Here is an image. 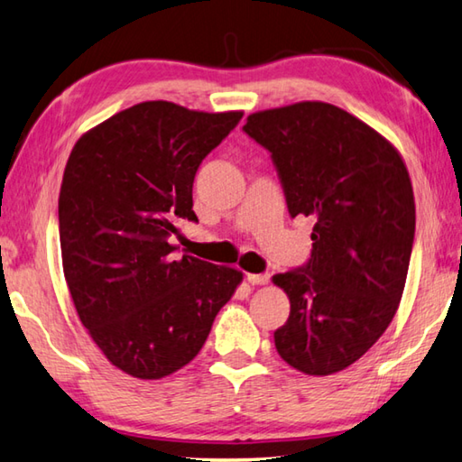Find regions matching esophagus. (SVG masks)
Here are the masks:
<instances>
[{
  "label": "esophagus",
  "mask_w": 462,
  "mask_h": 462,
  "mask_svg": "<svg viewBox=\"0 0 462 462\" xmlns=\"http://www.w3.org/2000/svg\"><path fill=\"white\" fill-rule=\"evenodd\" d=\"M245 277L251 285H265L269 282V273H247Z\"/></svg>",
  "instance_id": "esophagus-1"
}]
</instances>
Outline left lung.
<instances>
[{
	"label": "left lung",
	"instance_id": "1",
	"mask_svg": "<svg viewBox=\"0 0 462 462\" xmlns=\"http://www.w3.org/2000/svg\"><path fill=\"white\" fill-rule=\"evenodd\" d=\"M272 152L291 217H311V257L273 275L290 298L277 354L328 376L360 360L402 298L414 243V193L402 156L376 130L328 102L247 116Z\"/></svg>",
	"mask_w": 462,
	"mask_h": 462
}]
</instances>
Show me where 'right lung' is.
Segmentation results:
<instances>
[{
    "label": "right lung",
    "instance_id": "add662e5",
    "mask_svg": "<svg viewBox=\"0 0 462 462\" xmlns=\"http://www.w3.org/2000/svg\"><path fill=\"white\" fill-rule=\"evenodd\" d=\"M243 112L134 104L78 138L58 199L60 247L78 318L110 364L159 380L195 358L243 280L175 257L177 219L197 221L199 164Z\"/></svg>",
    "mask_w": 462,
    "mask_h": 462
}]
</instances>
